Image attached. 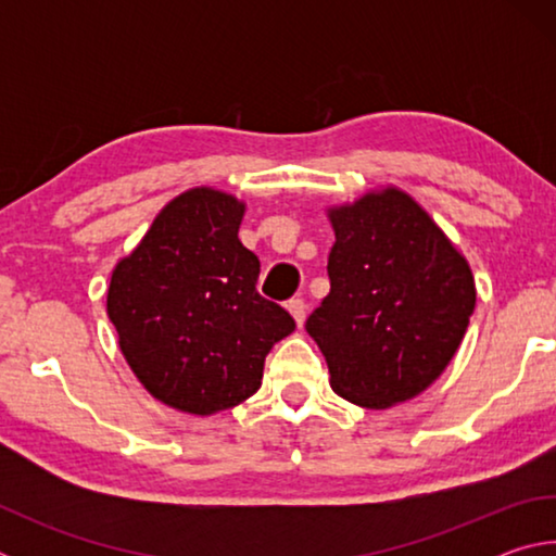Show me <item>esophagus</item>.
I'll return each mask as SVG.
<instances>
[{"label": "esophagus", "instance_id": "34e87169", "mask_svg": "<svg viewBox=\"0 0 556 556\" xmlns=\"http://www.w3.org/2000/svg\"><path fill=\"white\" fill-rule=\"evenodd\" d=\"M287 308H289V314L294 316V321L299 326H304V321H306V301L304 299H291Z\"/></svg>", "mask_w": 556, "mask_h": 556}]
</instances>
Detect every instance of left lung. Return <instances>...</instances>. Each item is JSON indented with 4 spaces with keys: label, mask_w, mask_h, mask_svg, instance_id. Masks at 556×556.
I'll list each match as a JSON object with an SVG mask.
<instances>
[{
    "label": "left lung",
    "mask_w": 556,
    "mask_h": 556,
    "mask_svg": "<svg viewBox=\"0 0 556 556\" xmlns=\"http://www.w3.org/2000/svg\"><path fill=\"white\" fill-rule=\"evenodd\" d=\"M331 291L308 316L331 388L368 409L425 392L458 351L476 306L466 257L400 188L328 211Z\"/></svg>",
    "instance_id": "obj_1"
}]
</instances>
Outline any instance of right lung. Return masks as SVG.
Instances as JSON below:
<instances>
[{"instance_id":"add662e5","label":"right lung","mask_w":556,"mask_h":556,"mask_svg":"<svg viewBox=\"0 0 556 556\" xmlns=\"http://www.w3.org/2000/svg\"><path fill=\"white\" fill-rule=\"evenodd\" d=\"M244 205L191 188L117 262L108 316L139 382L188 414L230 409L262 384L271 345L296 324L257 291L260 260L238 238Z\"/></svg>"}]
</instances>
